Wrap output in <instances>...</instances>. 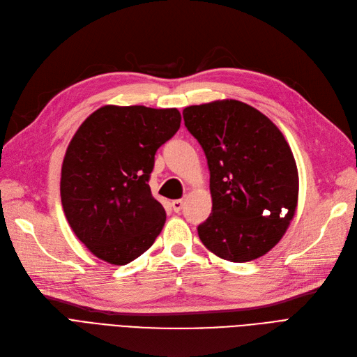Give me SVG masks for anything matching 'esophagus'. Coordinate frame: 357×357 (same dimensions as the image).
<instances>
[{"mask_svg": "<svg viewBox=\"0 0 357 357\" xmlns=\"http://www.w3.org/2000/svg\"><path fill=\"white\" fill-rule=\"evenodd\" d=\"M182 206H183V200H174V202H172V208H174L176 213L181 212Z\"/></svg>", "mask_w": 357, "mask_h": 357, "instance_id": "obj_1", "label": "esophagus"}]
</instances>
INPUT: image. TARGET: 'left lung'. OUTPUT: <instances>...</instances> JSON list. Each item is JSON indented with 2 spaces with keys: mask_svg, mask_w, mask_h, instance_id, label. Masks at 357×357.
<instances>
[{
  "mask_svg": "<svg viewBox=\"0 0 357 357\" xmlns=\"http://www.w3.org/2000/svg\"><path fill=\"white\" fill-rule=\"evenodd\" d=\"M183 121L204 150L212 213L199 236L223 260L266 255L284 236L298 200V172L282 132L252 105L218 100L183 109Z\"/></svg>",
  "mask_w": 357,
  "mask_h": 357,
  "instance_id": "8db88e82",
  "label": "left lung"
}]
</instances>
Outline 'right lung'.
Segmentation results:
<instances>
[{
	"label": "right lung",
	"instance_id": "obj_1",
	"mask_svg": "<svg viewBox=\"0 0 357 357\" xmlns=\"http://www.w3.org/2000/svg\"><path fill=\"white\" fill-rule=\"evenodd\" d=\"M176 109L102 105L79 126L61 166L66 219L89 252L126 265L153 245L166 212L150 190L154 154L176 134Z\"/></svg>",
	"mask_w": 357,
	"mask_h": 357
}]
</instances>
